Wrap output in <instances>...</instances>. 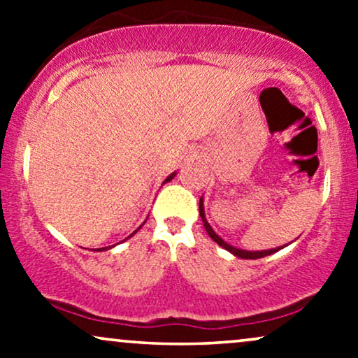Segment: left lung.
Listing matches in <instances>:
<instances>
[{
	"mask_svg": "<svg viewBox=\"0 0 358 358\" xmlns=\"http://www.w3.org/2000/svg\"><path fill=\"white\" fill-rule=\"evenodd\" d=\"M199 212H200V217H202V222H203V227L205 231H207L208 236H210V239L213 242H217V244L220 245V248H224L225 250H229V252L234 254L236 257H241V259H261V257H266V256H271V254L278 252V250H281L282 248H276V249H268V250H245V249H237L234 248V245L229 244V242H225L222 237L217 234L215 231L212 229V225L208 224L207 217H205V208H203V196L200 199V203H199ZM287 245V244H286Z\"/></svg>",
	"mask_w": 358,
	"mask_h": 358,
	"instance_id": "left-lung-1",
	"label": "left lung"
}]
</instances>
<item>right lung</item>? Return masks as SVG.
I'll list each match as a JSON object with an SVG mask.
<instances>
[{
	"label": "right lung",
	"mask_w": 358,
	"mask_h": 358,
	"mask_svg": "<svg viewBox=\"0 0 358 358\" xmlns=\"http://www.w3.org/2000/svg\"><path fill=\"white\" fill-rule=\"evenodd\" d=\"M175 175H176V171H173V173H171L170 176H166V180H165V182H163V183H166V182H171V180L175 178ZM143 224H145V222H143ZM139 229H141V227H138L136 231H134L133 234H136V232L139 231ZM133 234H131V236H133ZM131 236H129V237H131ZM129 237H127V239H129ZM124 241H126V239H124ZM113 248H114V245H113ZM106 249H110V245H109V248H102V250H106Z\"/></svg>",
	"instance_id": "add662e5"
}]
</instances>
